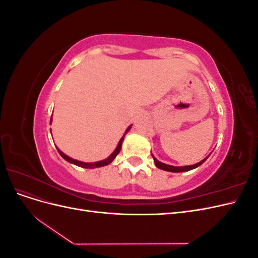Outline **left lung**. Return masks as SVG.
<instances>
[{
    "instance_id": "1",
    "label": "left lung",
    "mask_w": 258,
    "mask_h": 258,
    "mask_svg": "<svg viewBox=\"0 0 258 258\" xmlns=\"http://www.w3.org/2000/svg\"><path fill=\"white\" fill-rule=\"evenodd\" d=\"M152 156H153V155H152ZM208 157H209V156H208ZM208 157H207V158H208ZM153 158H154V161H155V165H156V167L159 168V169H161V170L169 171V172H184V171H189V170H192V169H195V168H197V167L201 166L202 163H204V162L207 160V158H205L204 160H201L200 162L196 163V165H192V166L173 167V166H169V165H166V163H162V162H160L159 160L156 159V158L154 157V156H153Z\"/></svg>"
}]
</instances>
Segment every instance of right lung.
<instances>
[{"label":"right lung","instance_id":"obj_1","mask_svg":"<svg viewBox=\"0 0 258 258\" xmlns=\"http://www.w3.org/2000/svg\"><path fill=\"white\" fill-rule=\"evenodd\" d=\"M131 127V126H130ZM130 127L126 130V132L130 129ZM126 132H124V135H126ZM124 135L122 136V138L120 139V141H119V143H118V145H117V147L115 148V151L112 153V155L110 156V157L108 158H106V159H104V160H101V161H97V162H93V163H87V162H82V161H79V160H75V159H72V158H70L69 156H67L66 154H63L62 153L61 151H59L58 148V152H59V154L61 155V157L62 158H64L67 161H69V162H71V163H74V165H76V166H79V167H83V168H87V169H92V168H99V167H103V166H106V165H108V163H111L113 160H114V158L116 157L117 155H118V153L120 152V150H121V143H122V141H123V138H124Z\"/></svg>","mask_w":258,"mask_h":258}]
</instances>
